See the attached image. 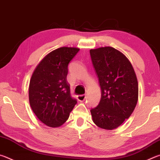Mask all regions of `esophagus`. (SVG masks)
Instances as JSON below:
<instances>
[{"label": "esophagus", "mask_w": 160, "mask_h": 160, "mask_svg": "<svg viewBox=\"0 0 160 160\" xmlns=\"http://www.w3.org/2000/svg\"><path fill=\"white\" fill-rule=\"evenodd\" d=\"M86 98H87V96L85 95V94H81V95H78L77 97L78 100L80 102H84L86 99Z\"/></svg>", "instance_id": "obj_1"}]
</instances>
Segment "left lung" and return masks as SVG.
<instances>
[{"label":"left lung","mask_w":160,"mask_h":160,"mask_svg":"<svg viewBox=\"0 0 160 160\" xmlns=\"http://www.w3.org/2000/svg\"><path fill=\"white\" fill-rule=\"evenodd\" d=\"M102 90L101 99L91 109L93 122L99 128H116L128 118L138 98V84L131 62L114 48L90 51Z\"/></svg>","instance_id":"8db88e82"}]
</instances>
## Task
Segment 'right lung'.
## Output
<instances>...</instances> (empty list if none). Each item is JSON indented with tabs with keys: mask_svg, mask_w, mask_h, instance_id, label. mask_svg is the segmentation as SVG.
<instances>
[{
	"mask_svg": "<svg viewBox=\"0 0 160 160\" xmlns=\"http://www.w3.org/2000/svg\"><path fill=\"white\" fill-rule=\"evenodd\" d=\"M80 51L61 47L51 51L37 66L29 87V104L37 117L46 125L58 127L69 117L77 104L67 82L68 66Z\"/></svg>",
	"mask_w": 160,
	"mask_h": 160,
	"instance_id": "add662e5",
	"label": "right lung"
}]
</instances>
